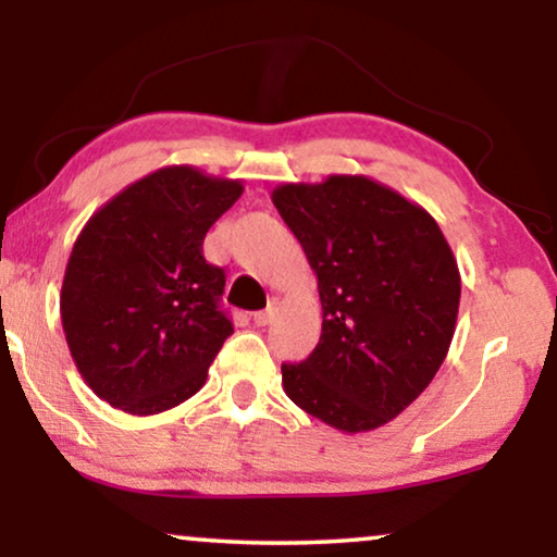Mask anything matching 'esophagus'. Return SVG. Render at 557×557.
<instances>
[{
  "label": "esophagus",
  "instance_id": "1",
  "mask_svg": "<svg viewBox=\"0 0 557 557\" xmlns=\"http://www.w3.org/2000/svg\"><path fill=\"white\" fill-rule=\"evenodd\" d=\"M273 319V307H269V309H263V311H256L253 314V322H256V326H265Z\"/></svg>",
  "mask_w": 557,
  "mask_h": 557
}]
</instances>
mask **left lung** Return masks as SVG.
<instances>
[{
  "label": "left lung",
  "instance_id": "8db88e82",
  "mask_svg": "<svg viewBox=\"0 0 557 557\" xmlns=\"http://www.w3.org/2000/svg\"><path fill=\"white\" fill-rule=\"evenodd\" d=\"M317 273L322 337L307 360L281 364L301 410L342 433L400 416L451 347L461 276L421 205L364 174H330L271 195Z\"/></svg>",
  "mask_w": 557,
  "mask_h": 557
}]
</instances>
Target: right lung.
Wrapping results in <instances>:
<instances>
[{
	"label": "right lung",
	"mask_w": 557,
	"mask_h": 557,
	"mask_svg": "<svg viewBox=\"0 0 557 557\" xmlns=\"http://www.w3.org/2000/svg\"><path fill=\"white\" fill-rule=\"evenodd\" d=\"M240 195V180L162 166L81 231L60 319L81 377L109 406L154 416L205 385L233 324L220 309L225 271L205 261L202 240Z\"/></svg>",
	"instance_id": "obj_1"
}]
</instances>
